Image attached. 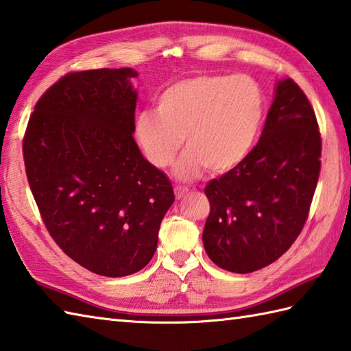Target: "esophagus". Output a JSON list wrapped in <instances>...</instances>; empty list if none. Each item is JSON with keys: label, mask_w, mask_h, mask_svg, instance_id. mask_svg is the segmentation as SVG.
I'll return each instance as SVG.
<instances>
[{"label": "esophagus", "mask_w": 351, "mask_h": 351, "mask_svg": "<svg viewBox=\"0 0 351 351\" xmlns=\"http://www.w3.org/2000/svg\"><path fill=\"white\" fill-rule=\"evenodd\" d=\"M174 192H176V197L180 199V198H183L186 193L189 192V189L188 188H184V186H176V189H174Z\"/></svg>", "instance_id": "34e87169"}]
</instances>
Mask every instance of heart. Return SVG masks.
Masks as SVG:
<instances>
[{
	"label": "heart",
	"instance_id": "heart-1",
	"mask_svg": "<svg viewBox=\"0 0 351 351\" xmlns=\"http://www.w3.org/2000/svg\"><path fill=\"white\" fill-rule=\"evenodd\" d=\"M156 110L136 115L135 138L153 167L177 163L183 180L197 178L207 167L225 173L251 153L264 117V95L252 77L199 75L171 84L160 93Z\"/></svg>",
	"mask_w": 351,
	"mask_h": 351
}]
</instances>
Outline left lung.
Here are the masks:
<instances>
[{"label":"left lung","mask_w":351,"mask_h":351,"mask_svg":"<svg viewBox=\"0 0 351 351\" xmlns=\"http://www.w3.org/2000/svg\"><path fill=\"white\" fill-rule=\"evenodd\" d=\"M315 112L293 80L279 81L260 141L206 186L202 243L216 266L251 274L276 261L305 225L322 168Z\"/></svg>","instance_id":"8db88e82"}]
</instances>
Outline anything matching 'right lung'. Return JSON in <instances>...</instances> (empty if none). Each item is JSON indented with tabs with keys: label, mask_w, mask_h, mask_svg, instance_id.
<instances>
[{
	"label": "right lung",
	"mask_w": 351,
	"mask_h": 351,
	"mask_svg": "<svg viewBox=\"0 0 351 351\" xmlns=\"http://www.w3.org/2000/svg\"><path fill=\"white\" fill-rule=\"evenodd\" d=\"M132 69L69 72L37 100L23 135L28 184L51 237L93 274L144 269L173 184L134 139Z\"/></svg>",
	"instance_id": "obj_1"
}]
</instances>
